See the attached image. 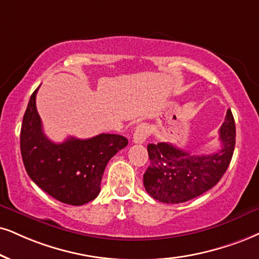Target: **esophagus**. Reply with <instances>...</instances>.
Segmentation results:
<instances>
[{
    "label": "esophagus",
    "mask_w": 259,
    "mask_h": 259,
    "mask_svg": "<svg viewBox=\"0 0 259 259\" xmlns=\"http://www.w3.org/2000/svg\"><path fill=\"white\" fill-rule=\"evenodd\" d=\"M149 136V127L145 123L139 124L137 127L135 135H133V143L136 144H143Z\"/></svg>",
    "instance_id": "esophagus-1"
}]
</instances>
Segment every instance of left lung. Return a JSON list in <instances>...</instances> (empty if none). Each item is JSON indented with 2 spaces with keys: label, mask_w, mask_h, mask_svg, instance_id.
Wrapping results in <instances>:
<instances>
[{
  "label": "left lung",
  "mask_w": 259,
  "mask_h": 259,
  "mask_svg": "<svg viewBox=\"0 0 259 259\" xmlns=\"http://www.w3.org/2000/svg\"><path fill=\"white\" fill-rule=\"evenodd\" d=\"M221 146L210 155H193L169 144H149L144 187L158 202L179 204L212 188L227 170L234 152L235 122L231 109L219 131Z\"/></svg>",
  "instance_id": "1"
}]
</instances>
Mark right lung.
Returning a JSON list of instances; mask_svg holds the SVG:
<instances>
[{
    "instance_id": "add662e5",
    "label": "right lung",
    "mask_w": 259,
    "mask_h": 259,
    "mask_svg": "<svg viewBox=\"0 0 259 259\" xmlns=\"http://www.w3.org/2000/svg\"><path fill=\"white\" fill-rule=\"evenodd\" d=\"M33 92L20 132V150L28 177L44 192L69 205H82L98 196L109 159L128 144L119 135L102 133L90 139L54 143L44 135Z\"/></svg>"
}]
</instances>
